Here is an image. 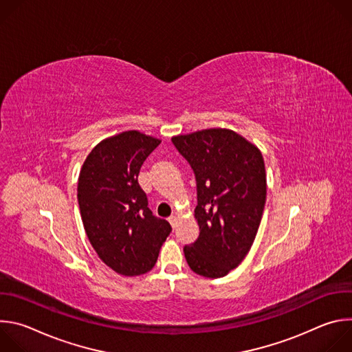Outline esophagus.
<instances>
[{"label":"esophagus","mask_w":352,"mask_h":352,"mask_svg":"<svg viewBox=\"0 0 352 352\" xmlns=\"http://www.w3.org/2000/svg\"><path fill=\"white\" fill-rule=\"evenodd\" d=\"M168 221H170V224L173 226V228H175V227H177V221H178V217H177V216H171V217L168 219Z\"/></svg>","instance_id":"obj_1"}]
</instances>
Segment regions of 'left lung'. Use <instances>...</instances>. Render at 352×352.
<instances>
[{
	"mask_svg": "<svg viewBox=\"0 0 352 352\" xmlns=\"http://www.w3.org/2000/svg\"><path fill=\"white\" fill-rule=\"evenodd\" d=\"M190 164L197 186V239L184 246L199 276L220 278L248 255L266 204V170L258 146L226 128L171 138Z\"/></svg>",
	"mask_w": 352,
	"mask_h": 352,
	"instance_id": "8db88e82",
	"label": "left lung"
}]
</instances>
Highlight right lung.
<instances>
[{
  "instance_id": "1",
  "label": "right lung",
  "mask_w": 352,
  "mask_h": 352,
  "mask_svg": "<svg viewBox=\"0 0 352 352\" xmlns=\"http://www.w3.org/2000/svg\"><path fill=\"white\" fill-rule=\"evenodd\" d=\"M160 139L125 131L93 147L78 179V202L86 235L116 273L140 276L153 269L171 226L147 208L138 182L146 157Z\"/></svg>"
}]
</instances>
